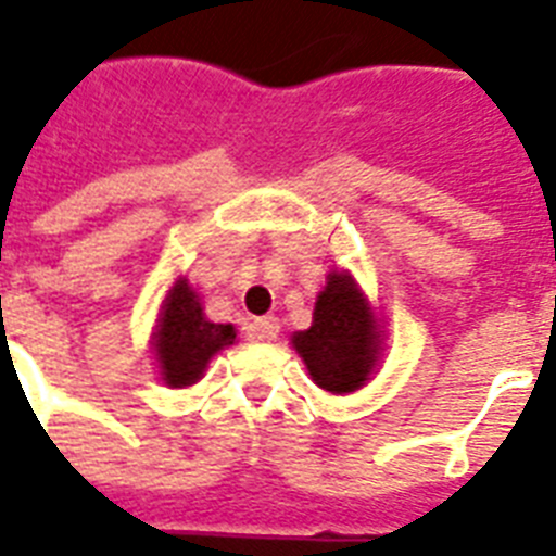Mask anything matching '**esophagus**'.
<instances>
[{
  "label": "esophagus",
  "mask_w": 556,
  "mask_h": 556,
  "mask_svg": "<svg viewBox=\"0 0 556 556\" xmlns=\"http://www.w3.org/2000/svg\"><path fill=\"white\" fill-rule=\"evenodd\" d=\"M277 334H279L277 317H256V320L251 323L253 340H277Z\"/></svg>",
  "instance_id": "obj_1"
}]
</instances>
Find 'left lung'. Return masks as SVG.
<instances>
[{"instance_id":"8db88e82","label":"left lung","mask_w":556,"mask_h":556,"mask_svg":"<svg viewBox=\"0 0 556 556\" xmlns=\"http://www.w3.org/2000/svg\"><path fill=\"white\" fill-rule=\"evenodd\" d=\"M380 331L369 300L343 270H331L314 303V320L294 331L296 355L320 389L331 395L355 392L369 380L380 355Z\"/></svg>"}]
</instances>
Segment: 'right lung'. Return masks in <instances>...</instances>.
Wrapping results in <instances>:
<instances>
[{"label": "right lung", "mask_w": 556, "mask_h": 556, "mask_svg": "<svg viewBox=\"0 0 556 556\" xmlns=\"http://www.w3.org/2000/svg\"><path fill=\"white\" fill-rule=\"evenodd\" d=\"M236 329L230 323H210L187 279L169 288L161 305L159 329L152 334V352L159 361L161 378L173 389L192 387L204 375L210 357L225 346H233Z\"/></svg>", "instance_id": "right-lung-1"}]
</instances>
